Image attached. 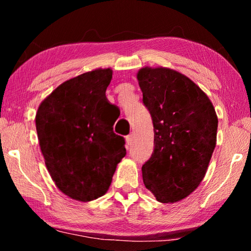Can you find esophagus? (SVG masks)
<instances>
[{
    "label": "esophagus",
    "mask_w": 251,
    "mask_h": 251,
    "mask_svg": "<svg viewBox=\"0 0 251 251\" xmlns=\"http://www.w3.org/2000/svg\"><path fill=\"white\" fill-rule=\"evenodd\" d=\"M133 141H134V135L133 134L126 136V144H127V145H128V147L131 146V144H133Z\"/></svg>",
    "instance_id": "1"
}]
</instances>
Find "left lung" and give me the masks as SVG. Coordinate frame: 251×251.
<instances>
[{"label":"left lung","mask_w":251,"mask_h":251,"mask_svg":"<svg viewBox=\"0 0 251 251\" xmlns=\"http://www.w3.org/2000/svg\"><path fill=\"white\" fill-rule=\"evenodd\" d=\"M137 79L154 125L144 184L160 202L179 201L206 175L217 142V114L205 92L175 70L145 66Z\"/></svg>","instance_id":"left-lung-1"}]
</instances>
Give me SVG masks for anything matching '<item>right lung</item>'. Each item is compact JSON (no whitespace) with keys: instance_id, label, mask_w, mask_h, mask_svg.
<instances>
[{"instance_id":"1","label":"right lung","mask_w":251,"mask_h":251,"mask_svg":"<svg viewBox=\"0 0 251 251\" xmlns=\"http://www.w3.org/2000/svg\"><path fill=\"white\" fill-rule=\"evenodd\" d=\"M110 69H96L65 80L42 100L35 116L46 168L72 199L91 201L107 193L125 141L113 130L116 118L105 92Z\"/></svg>"}]
</instances>
